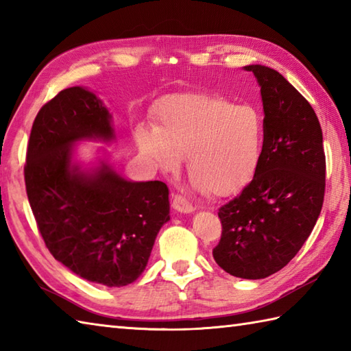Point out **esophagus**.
Here are the masks:
<instances>
[{
	"instance_id": "obj_1",
	"label": "esophagus",
	"mask_w": 351,
	"mask_h": 351,
	"mask_svg": "<svg viewBox=\"0 0 351 351\" xmlns=\"http://www.w3.org/2000/svg\"><path fill=\"white\" fill-rule=\"evenodd\" d=\"M171 206H173L175 211L182 213V214H190V213L195 211V206H193L184 196H180V195H176L173 197V202H171Z\"/></svg>"
}]
</instances>
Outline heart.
<instances>
[{"mask_svg":"<svg viewBox=\"0 0 351 351\" xmlns=\"http://www.w3.org/2000/svg\"><path fill=\"white\" fill-rule=\"evenodd\" d=\"M154 117L155 126L136 130L140 152L154 167L175 171L187 158L190 180L217 197L235 195L256 173L264 149V122L256 108L181 93L156 104Z\"/></svg>","mask_w":351,"mask_h":351,"instance_id":"1","label":"heart"}]
</instances>
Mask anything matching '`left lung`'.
Returning <instances> with one entry per match:
<instances>
[{
  "instance_id": "8db88e82",
  "label": "left lung",
  "mask_w": 351,
  "mask_h": 351,
  "mask_svg": "<svg viewBox=\"0 0 351 351\" xmlns=\"http://www.w3.org/2000/svg\"><path fill=\"white\" fill-rule=\"evenodd\" d=\"M244 71L261 87L263 158L240 196L219 210L221 238L213 256L226 273L255 280L282 270L311 235L323 206L326 156L311 104L278 71Z\"/></svg>"
}]
</instances>
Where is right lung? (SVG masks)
Wrapping results in <instances>:
<instances>
[{"instance_id":"1","label":"right lung","mask_w":351,"mask_h":351,"mask_svg":"<svg viewBox=\"0 0 351 351\" xmlns=\"http://www.w3.org/2000/svg\"><path fill=\"white\" fill-rule=\"evenodd\" d=\"M114 138L106 104L86 87L64 88L37 113L24 169L29 206L52 256L110 288L138 279L170 220L164 182L128 181L107 154L92 166L75 158L80 141Z\"/></svg>"}]
</instances>
